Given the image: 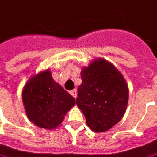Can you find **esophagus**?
<instances>
[{"mask_svg": "<svg viewBox=\"0 0 157 157\" xmlns=\"http://www.w3.org/2000/svg\"><path fill=\"white\" fill-rule=\"evenodd\" d=\"M70 94H71L73 97L75 98H76V97H77V91H76L75 89L71 91V92H70Z\"/></svg>", "mask_w": 157, "mask_h": 157, "instance_id": "esophagus-1", "label": "esophagus"}]
</instances>
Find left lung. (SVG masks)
Returning <instances> with one entry per match:
<instances>
[{
    "label": "left lung",
    "mask_w": 157,
    "mask_h": 157,
    "mask_svg": "<svg viewBox=\"0 0 157 157\" xmlns=\"http://www.w3.org/2000/svg\"><path fill=\"white\" fill-rule=\"evenodd\" d=\"M76 105L94 132H105L124 116L128 102V83L114 64L96 59L83 67Z\"/></svg>",
    "instance_id": "1"
}]
</instances>
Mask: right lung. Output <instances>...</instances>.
Wrapping results in <instances>:
<instances>
[{
	"mask_svg": "<svg viewBox=\"0 0 157 157\" xmlns=\"http://www.w3.org/2000/svg\"><path fill=\"white\" fill-rule=\"evenodd\" d=\"M22 99L29 120L40 128L55 129L75 105V99L52 79L49 70L32 75L22 90Z\"/></svg>",
	"mask_w": 157,
	"mask_h": 157,
	"instance_id": "add662e5",
	"label": "right lung"
}]
</instances>
